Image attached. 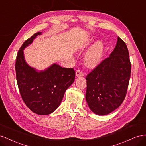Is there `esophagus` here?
Returning <instances> with one entry per match:
<instances>
[{
    "instance_id": "34e87169",
    "label": "esophagus",
    "mask_w": 146,
    "mask_h": 146,
    "mask_svg": "<svg viewBox=\"0 0 146 146\" xmlns=\"http://www.w3.org/2000/svg\"><path fill=\"white\" fill-rule=\"evenodd\" d=\"M76 76L77 77L83 76H84V73H83L81 70H77L76 72Z\"/></svg>"
}]
</instances>
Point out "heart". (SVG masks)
Wrapping results in <instances>:
<instances>
[{
  "label": "heart",
  "mask_w": 146,
  "mask_h": 146,
  "mask_svg": "<svg viewBox=\"0 0 146 146\" xmlns=\"http://www.w3.org/2000/svg\"><path fill=\"white\" fill-rule=\"evenodd\" d=\"M103 44L101 41H97L87 54L85 57L86 65L90 68L97 66L100 62L103 56Z\"/></svg>",
  "instance_id": "obj_1"
}]
</instances>
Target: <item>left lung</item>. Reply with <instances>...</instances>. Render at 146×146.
<instances>
[{"label":"left lung","instance_id":"obj_1","mask_svg":"<svg viewBox=\"0 0 146 146\" xmlns=\"http://www.w3.org/2000/svg\"><path fill=\"white\" fill-rule=\"evenodd\" d=\"M131 63L125 43L119 37L110 57L87 74L86 99L90 110L104 115L120 106L126 96Z\"/></svg>","mask_w":146,"mask_h":146}]
</instances>
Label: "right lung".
<instances>
[{"label": "right lung", "mask_w": 146, "mask_h": 146, "mask_svg": "<svg viewBox=\"0 0 146 146\" xmlns=\"http://www.w3.org/2000/svg\"><path fill=\"white\" fill-rule=\"evenodd\" d=\"M41 34L35 33L20 48L16 59V76L26 106L35 114L48 115L60 105L66 90L74 81L75 72L73 68H63L56 64L38 72L27 64L23 50Z\"/></svg>", "instance_id": "1"}]
</instances>
